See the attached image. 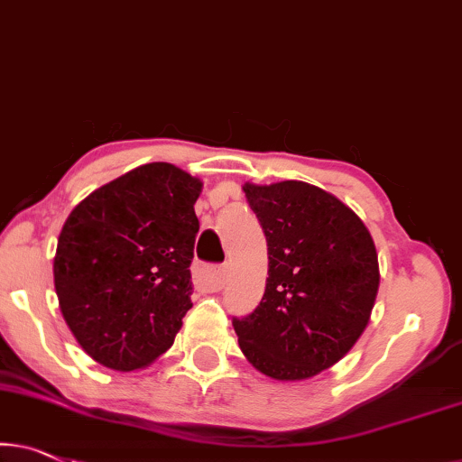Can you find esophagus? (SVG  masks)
<instances>
[{"label":"esophagus","instance_id":"1","mask_svg":"<svg viewBox=\"0 0 462 462\" xmlns=\"http://www.w3.org/2000/svg\"><path fill=\"white\" fill-rule=\"evenodd\" d=\"M196 279H198L199 285L206 287V290L218 291V290H223L225 283H226V269H220V266L198 264Z\"/></svg>","mask_w":462,"mask_h":462}]
</instances>
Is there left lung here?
Returning a JSON list of instances; mask_svg holds the SVG:
<instances>
[{
	"instance_id": "left-lung-1",
	"label": "left lung",
	"mask_w": 462,
	"mask_h": 462,
	"mask_svg": "<svg viewBox=\"0 0 462 462\" xmlns=\"http://www.w3.org/2000/svg\"><path fill=\"white\" fill-rule=\"evenodd\" d=\"M269 250L258 309L233 319L254 369L304 381L342 360L363 336L379 290L373 237L356 212L304 181L245 183Z\"/></svg>"
}]
</instances>
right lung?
I'll return each instance as SVG.
<instances>
[{"instance_id": "obj_1", "label": "right lung", "mask_w": 462, "mask_h": 462, "mask_svg": "<svg viewBox=\"0 0 462 462\" xmlns=\"http://www.w3.org/2000/svg\"><path fill=\"white\" fill-rule=\"evenodd\" d=\"M202 181L150 162L89 193L60 231L53 285L72 336L120 373L150 366L191 309Z\"/></svg>"}]
</instances>
